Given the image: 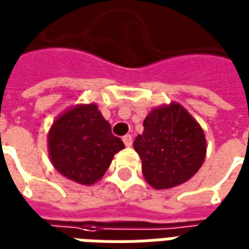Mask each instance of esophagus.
<instances>
[{
	"instance_id": "esophagus-1",
	"label": "esophagus",
	"mask_w": 249,
	"mask_h": 249,
	"mask_svg": "<svg viewBox=\"0 0 249 249\" xmlns=\"http://www.w3.org/2000/svg\"><path fill=\"white\" fill-rule=\"evenodd\" d=\"M123 141H124L125 146H128V148H129V146H132V136L130 135L124 136V137H123Z\"/></svg>"
}]
</instances>
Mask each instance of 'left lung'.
<instances>
[{
  "instance_id": "obj_1",
  "label": "left lung",
  "mask_w": 249,
  "mask_h": 249,
  "mask_svg": "<svg viewBox=\"0 0 249 249\" xmlns=\"http://www.w3.org/2000/svg\"><path fill=\"white\" fill-rule=\"evenodd\" d=\"M133 148L146 183L155 189H168L196 175L207 155V140L192 114L183 105L171 103L149 112Z\"/></svg>"
}]
</instances>
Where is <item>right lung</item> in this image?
I'll use <instances>...</instances> for the list:
<instances>
[{
	"label": "right lung",
	"mask_w": 249,
	"mask_h": 249,
	"mask_svg": "<svg viewBox=\"0 0 249 249\" xmlns=\"http://www.w3.org/2000/svg\"><path fill=\"white\" fill-rule=\"evenodd\" d=\"M124 142L112 135L98 107L77 104L57 117L48 132L49 157L64 178L92 185L103 178Z\"/></svg>",
	"instance_id": "add662e5"
}]
</instances>
